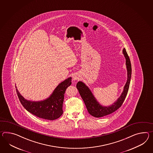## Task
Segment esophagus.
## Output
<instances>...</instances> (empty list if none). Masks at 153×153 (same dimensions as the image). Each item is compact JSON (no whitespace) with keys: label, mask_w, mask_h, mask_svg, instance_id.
I'll list each match as a JSON object with an SVG mask.
<instances>
[{"label":"esophagus","mask_w":153,"mask_h":153,"mask_svg":"<svg viewBox=\"0 0 153 153\" xmlns=\"http://www.w3.org/2000/svg\"><path fill=\"white\" fill-rule=\"evenodd\" d=\"M73 79H74V81L78 80V79H79V77H78L77 75H74V76H73Z\"/></svg>","instance_id":"1"}]
</instances>
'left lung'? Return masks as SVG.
Wrapping results in <instances>:
<instances>
[{
	"mask_svg": "<svg viewBox=\"0 0 153 153\" xmlns=\"http://www.w3.org/2000/svg\"><path fill=\"white\" fill-rule=\"evenodd\" d=\"M123 53L126 59V66L128 74L127 81L124 87V90L121 96L117 100V101L108 107H103L101 105L96 101V98L93 96V94L91 92L88 87L85 85V83L81 81H79L77 83V88L78 89V92L82 97V100L85 102L88 112L91 116L94 117L100 118L110 114L120 108L125 100V98L127 96V93L128 92L131 82V61L128 55L126 49H123Z\"/></svg>",
	"mask_w": 153,
	"mask_h": 153,
	"instance_id": "8db88e82",
	"label": "left lung"
}]
</instances>
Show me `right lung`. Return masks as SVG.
<instances>
[{"mask_svg": "<svg viewBox=\"0 0 153 153\" xmlns=\"http://www.w3.org/2000/svg\"><path fill=\"white\" fill-rule=\"evenodd\" d=\"M71 77L67 78L57 86L48 99L40 102H31L25 100L16 90L19 101L28 112L42 119L55 120L63 113L64 94L66 90L72 83Z\"/></svg>", "mask_w": 153, "mask_h": 153, "instance_id": "add662e5", "label": "right lung"}]
</instances>
